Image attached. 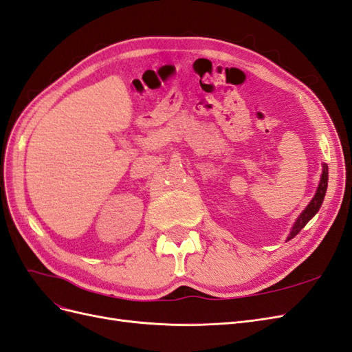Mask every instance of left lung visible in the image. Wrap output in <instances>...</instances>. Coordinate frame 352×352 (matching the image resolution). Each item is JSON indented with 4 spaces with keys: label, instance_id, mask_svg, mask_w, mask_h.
Masks as SVG:
<instances>
[{
    "label": "left lung",
    "instance_id": "1",
    "mask_svg": "<svg viewBox=\"0 0 352 352\" xmlns=\"http://www.w3.org/2000/svg\"><path fill=\"white\" fill-rule=\"evenodd\" d=\"M323 170H322V176H320V182H318V186H317V190L316 194L313 197V199L310 201V204H308L300 216H298V219L295 220L294 226L289 232V236L286 238V241H291L295 235H298V233L301 232V229H304V226L307 225L308 221H310L316 214L317 211L320 210L322 204H323V199H324V195H326V189H327V180H329V172H327V164L323 163L322 164Z\"/></svg>",
    "mask_w": 352,
    "mask_h": 352
}]
</instances>
